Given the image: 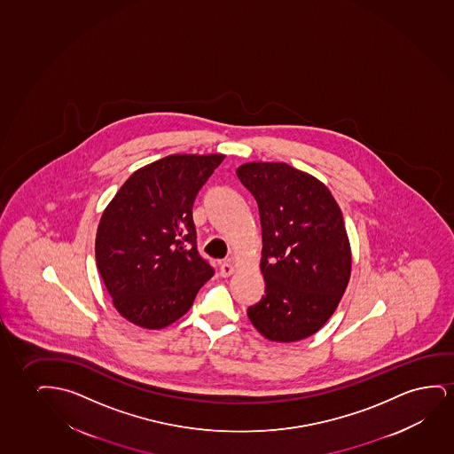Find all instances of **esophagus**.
Masks as SVG:
<instances>
[{
  "mask_svg": "<svg viewBox=\"0 0 454 454\" xmlns=\"http://www.w3.org/2000/svg\"><path fill=\"white\" fill-rule=\"evenodd\" d=\"M232 273H234V265H232L231 262L220 263V274H222L223 278H230Z\"/></svg>",
  "mask_w": 454,
  "mask_h": 454,
  "instance_id": "obj_1",
  "label": "esophagus"
}]
</instances>
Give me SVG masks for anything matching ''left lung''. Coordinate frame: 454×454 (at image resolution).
Segmentation results:
<instances>
[{
    "label": "left lung",
    "mask_w": 454,
    "mask_h": 454,
    "mask_svg": "<svg viewBox=\"0 0 454 454\" xmlns=\"http://www.w3.org/2000/svg\"><path fill=\"white\" fill-rule=\"evenodd\" d=\"M254 195L262 224L265 296L248 317L270 341L317 333L348 288L352 253L341 209L327 186L286 162H247L237 168Z\"/></svg>",
    "instance_id": "1"
}]
</instances>
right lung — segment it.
<instances>
[{"mask_svg": "<svg viewBox=\"0 0 454 454\" xmlns=\"http://www.w3.org/2000/svg\"><path fill=\"white\" fill-rule=\"evenodd\" d=\"M224 155H168L137 168L100 217L96 265L116 310L164 329L214 276L199 254L192 206Z\"/></svg>", "mask_w": 454, "mask_h": 454, "instance_id": "1", "label": "right lung"}]
</instances>
